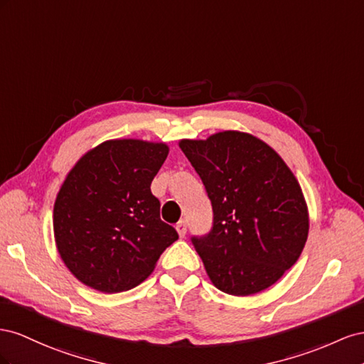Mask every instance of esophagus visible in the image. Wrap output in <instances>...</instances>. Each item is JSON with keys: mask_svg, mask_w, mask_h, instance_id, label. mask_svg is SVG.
Instances as JSON below:
<instances>
[{"mask_svg": "<svg viewBox=\"0 0 364 364\" xmlns=\"http://www.w3.org/2000/svg\"><path fill=\"white\" fill-rule=\"evenodd\" d=\"M175 228H176V232H178L180 237H184V236H186V232H188V224H186L184 220H181L180 223H176Z\"/></svg>", "mask_w": 364, "mask_h": 364, "instance_id": "esophagus-1", "label": "esophagus"}]
</instances>
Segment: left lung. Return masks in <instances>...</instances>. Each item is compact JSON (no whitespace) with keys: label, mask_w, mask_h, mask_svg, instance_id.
Wrapping results in <instances>:
<instances>
[{"label":"left lung","mask_w":364,"mask_h":364,"mask_svg":"<svg viewBox=\"0 0 364 364\" xmlns=\"http://www.w3.org/2000/svg\"><path fill=\"white\" fill-rule=\"evenodd\" d=\"M212 203L209 233L192 236L213 285L233 296L272 287L291 268L308 237V210L293 172L250 134L224 131L181 140Z\"/></svg>","instance_id":"obj_1"}]
</instances>
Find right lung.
I'll return each mask as SVG.
<instances>
[{"label":"right lung","instance_id":"add662e5","mask_svg":"<svg viewBox=\"0 0 364 364\" xmlns=\"http://www.w3.org/2000/svg\"><path fill=\"white\" fill-rule=\"evenodd\" d=\"M164 143L109 140L82 157L56 196L58 252L80 282L102 293L141 284L178 233L161 221L151 183Z\"/></svg>","mask_w":364,"mask_h":364}]
</instances>
